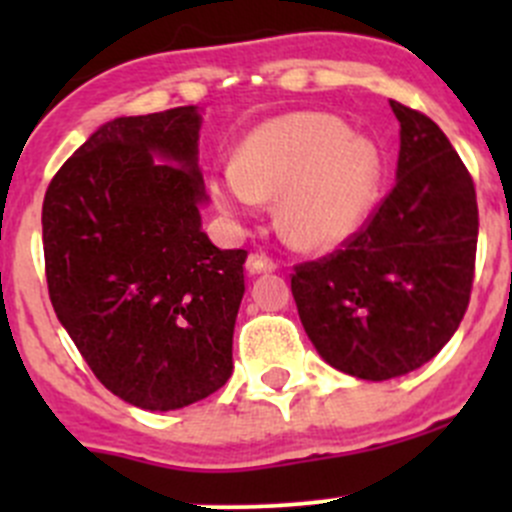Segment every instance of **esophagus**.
I'll return each mask as SVG.
<instances>
[{"instance_id": "obj_1", "label": "esophagus", "mask_w": 512, "mask_h": 512, "mask_svg": "<svg viewBox=\"0 0 512 512\" xmlns=\"http://www.w3.org/2000/svg\"><path fill=\"white\" fill-rule=\"evenodd\" d=\"M277 267V262L272 257H267L265 252H250L247 257V272L257 275V272H272Z\"/></svg>"}]
</instances>
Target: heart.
<instances>
[{"mask_svg": "<svg viewBox=\"0 0 512 512\" xmlns=\"http://www.w3.org/2000/svg\"><path fill=\"white\" fill-rule=\"evenodd\" d=\"M381 185L374 141L327 113H292L250 133L213 185L227 213L280 200L277 225L299 250H334L364 225Z\"/></svg>", "mask_w": 512, "mask_h": 512, "instance_id": "heart-1", "label": "heart"}]
</instances>
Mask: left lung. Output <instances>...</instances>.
I'll return each instance as SVG.
<instances>
[{"label": "left lung", "instance_id": "left-lung-1", "mask_svg": "<svg viewBox=\"0 0 512 512\" xmlns=\"http://www.w3.org/2000/svg\"><path fill=\"white\" fill-rule=\"evenodd\" d=\"M401 123L396 183L342 242L294 265L304 332L327 364L366 381L404 376L453 337L476 275V185L446 133L391 101Z\"/></svg>", "mask_w": 512, "mask_h": 512}]
</instances>
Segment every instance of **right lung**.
Returning a JSON list of instances; mask_svg holds the SVG:
<instances>
[{"label": "right lung", "instance_id": "add662e5", "mask_svg": "<svg viewBox=\"0 0 512 512\" xmlns=\"http://www.w3.org/2000/svg\"><path fill=\"white\" fill-rule=\"evenodd\" d=\"M200 123L198 106L108 121L56 170L41 208L56 317L96 379L138 409H183L232 374L247 252L200 230Z\"/></svg>", "mask_w": 512, "mask_h": 512}]
</instances>
